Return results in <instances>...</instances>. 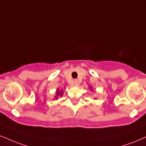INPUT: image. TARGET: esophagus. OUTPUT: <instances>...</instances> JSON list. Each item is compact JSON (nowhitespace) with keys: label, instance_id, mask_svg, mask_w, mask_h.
Returning <instances> with one entry per match:
<instances>
[{"label":"esophagus","instance_id":"1","mask_svg":"<svg viewBox=\"0 0 146 146\" xmlns=\"http://www.w3.org/2000/svg\"><path fill=\"white\" fill-rule=\"evenodd\" d=\"M74 85L78 86V85H79V82H78V80H77V79H75V80H74Z\"/></svg>","mask_w":146,"mask_h":146}]
</instances>
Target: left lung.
I'll return each mask as SVG.
<instances>
[{"label":"left lung","instance_id":"1","mask_svg":"<svg viewBox=\"0 0 146 146\" xmlns=\"http://www.w3.org/2000/svg\"><path fill=\"white\" fill-rule=\"evenodd\" d=\"M89 88H90V89H91V91H93V87H90Z\"/></svg>","mask_w":146,"mask_h":146}]
</instances>
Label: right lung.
<instances>
[{"instance_id":"add662e5","label":"right lung","mask_w":146,"mask_h":146,"mask_svg":"<svg viewBox=\"0 0 146 146\" xmlns=\"http://www.w3.org/2000/svg\"><path fill=\"white\" fill-rule=\"evenodd\" d=\"M56 95H55V97H54V100H57L59 97H62L63 94H64V92H63V90L62 89H59V88H57V89L56 90Z\"/></svg>"}]
</instances>
